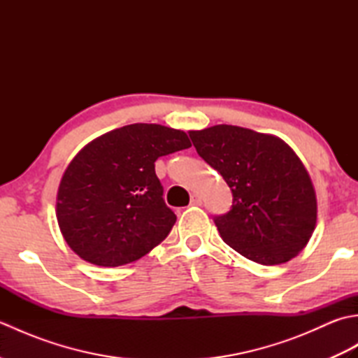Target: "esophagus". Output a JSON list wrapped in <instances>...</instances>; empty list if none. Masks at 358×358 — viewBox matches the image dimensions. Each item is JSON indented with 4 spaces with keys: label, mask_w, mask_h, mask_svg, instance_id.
<instances>
[{
    "label": "esophagus",
    "mask_w": 358,
    "mask_h": 358,
    "mask_svg": "<svg viewBox=\"0 0 358 358\" xmlns=\"http://www.w3.org/2000/svg\"><path fill=\"white\" fill-rule=\"evenodd\" d=\"M201 203H203L201 195H199V194H194V195L191 196V204H192V206H200Z\"/></svg>",
    "instance_id": "esophagus-1"
}]
</instances>
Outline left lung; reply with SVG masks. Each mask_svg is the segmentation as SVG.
I'll return each mask as SVG.
<instances>
[{"label": "left lung", "mask_w": 358, "mask_h": 358, "mask_svg": "<svg viewBox=\"0 0 358 358\" xmlns=\"http://www.w3.org/2000/svg\"><path fill=\"white\" fill-rule=\"evenodd\" d=\"M189 136L231 187L232 206L214 215L223 241L255 263H286L308 245L317 220L313 183L278 136L218 124Z\"/></svg>", "instance_id": "1"}]
</instances>
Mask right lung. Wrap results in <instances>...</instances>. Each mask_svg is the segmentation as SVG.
Wrapping results in <instances>:
<instances>
[{"instance_id":"1","label":"right lung","mask_w":358,"mask_h":358,"mask_svg":"<svg viewBox=\"0 0 358 358\" xmlns=\"http://www.w3.org/2000/svg\"><path fill=\"white\" fill-rule=\"evenodd\" d=\"M183 131L129 124L89 143L67 167L57 218L67 245L104 268L132 263L159 245L177 215L166 206L158 157L191 148Z\"/></svg>"}]
</instances>
